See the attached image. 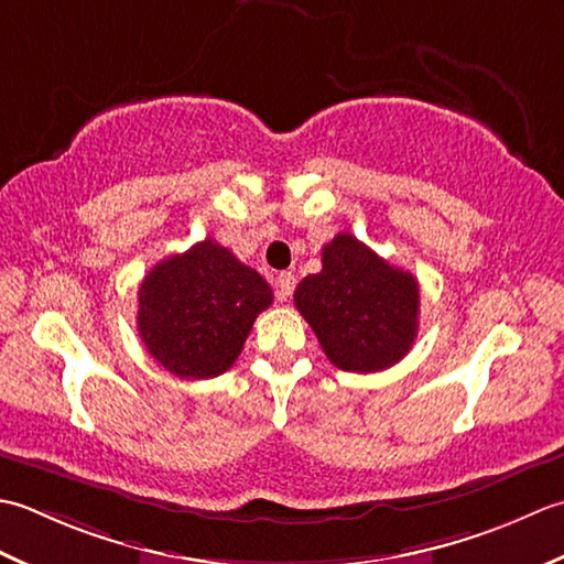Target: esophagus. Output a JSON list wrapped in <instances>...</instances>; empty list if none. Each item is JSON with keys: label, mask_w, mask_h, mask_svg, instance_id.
I'll return each mask as SVG.
<instances>
[{"label": "esophagus", "mask_w": 564, "mask_h": 564, "mask_svg": "<svg viewBox=\"0 0 564 564\" xmlns=\"http://www.w3.org/2000/svg\"><path fill=\"white\" fill-rule=\"evenodd\" d=\"M274 286H278V296L282 299V302H286V299H290L292 292H294L296 278H294L292 272H282L280 278H278V282H274Z\"/></svg>", "instance_id": "obj_1"}]
</instances>
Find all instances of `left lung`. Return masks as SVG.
I'll use <instances>...</instances> for the list:
<instances>
[{
  "label": "left lung",
  "mask_w": 564,
  "mask_h": 564,
  "mask_svg": "<svg viewBox=\"0 0 564 564\" xmlns=\"http://www.w3.org/2000/svg\"><path fill=\"white\" fill-rule=\"evenodd\" d=\"M324 268L299 282L294 304L346 372H379L411 350L419 333V282L350 234L324 246Z\"/></svg>",
  "instance_id": "left-lung-1"
}]
</instances>
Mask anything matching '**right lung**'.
Listing matches in <instances>:
<instances>
[{
	"instance_id": "obj_1",
	"label": "right lung",
	"mask_w": 564,
	"mask_h": 564,
	"mask_svg": "<svg viewBox=\"0 0 564 564\" xmlns=\"http://www.w3.org/2000/svg\"><path fill=\"white\" fill-rule=\"evenodd\" d=\"M270 304V284L231 250L204 238L145 274L138 286V333L172 375L209 379L236 362Z\"/></svg>"
}]
</instances>
